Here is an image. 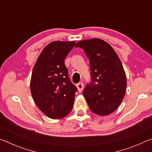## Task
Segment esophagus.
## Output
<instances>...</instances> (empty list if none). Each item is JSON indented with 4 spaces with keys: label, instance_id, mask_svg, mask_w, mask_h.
Here are the masks:
<instances>
[{
    "label": "esophagus",
    "instance_id": "esophagus-1",
    "mask_svg": "<svg viewBox=\"0 0 152 152\" xmlns=\"http://www.w3.org/2000/svg\"><path fill=\"white\" fill-rule=\"evenodd\" d=\"M77 88L78 89L79 92H81L84 88V84L82 82H79V83L77 84Z\"/></svg>",
    "mask_w": 152,
    "mask_h": 152
}]
</instances>
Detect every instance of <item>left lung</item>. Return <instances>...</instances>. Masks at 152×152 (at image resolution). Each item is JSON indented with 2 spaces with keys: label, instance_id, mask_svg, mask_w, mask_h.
<instances>
[{
  "label": "left lung",
  "instance_id": "obj_1",
  "mask_svg": "<svg viewBox=\"0 0 152 152\" xmlns=\"http://www.w3.org/2000/svg\"><path fill=\"white\" fill-rule=\"evenodd\" d=\"M89 59L91 81L83 94L92 113L104 116L114 112L124 98L127 80L120 59L109 43L99 38L80 41Z\"/></svg>",
  "mask_w": 152,
  "mask_h": 152
}]
</instances>
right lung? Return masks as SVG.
Here are the masks:
<instances>
[{"instance_id":"1","label":"right lung","mask_w":152,"mask_h":152,"mask_svg":"<svg viewBox=\"0 0 152 152\" xmlns=\"http://www.w3.org/2000/svg\"><path fill=\"white\" fill-rule=\"evenodd\" d=\"M74 42H52L43 49L33 67L30 88L38 108L53 119L72 109L77 88L70 82L64 60Z\"/></svg>"}]
</instances>
